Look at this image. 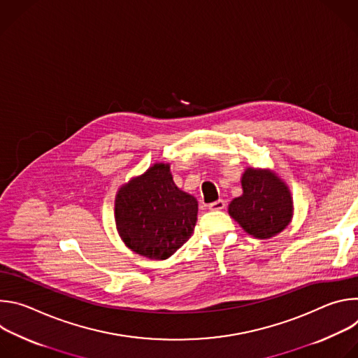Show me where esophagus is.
I'll return each mask as SVG.
<instances>
[{"instance_id":"34e87169","label":"esophagus","mask_w":358,"mask_h":358,"mask_svg":"<svg viewBox=\"0 0 358 358\" xmlns=\"http://www.w3.org/2000/svg\"><path fill=\"white\" fill-rule=\"evenodd\" d=\"M208 208L211 211H222L225 208V201L224 199H218V201H214L211 203H208Z\"/></svg>"}]
</instances>
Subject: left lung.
<instances>
[{"label": "left lung", "mask_w": 358, "mask_h": 358, "mask_svg": "<svg viewBox=\"0 0 358 358\" xmlns=\"http://www.w3.org/2000/svg\"><path fill=\"white\" fill-rule=\"evenodd\" d=\"M242 195L228 206L229 215L242 229L258 239L280 234L293 218V198L287 184L269 169L248 167L242 177Z\"/></svg>", "instance_id": "obj_1"}]
</instances>
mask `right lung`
I'll list each match as a JSON object with an SVG mask.
<instances>
[{
  "instance_id": "add662e5",
  "label": "right lung",
  "mask_w": 358,
  "mask_h": 358,
  "mask_svg": "<svg viewBox=\"0 0 358 358\" xmlns=\"http://www.w3.org/2000/svg\"><path fill=\"white\" fill-rule=\"evenodd\" d=\"M196 214V198L176 185L169 163H156L130 178L115 198L119 236L152 261L169 259L191 238Z\"/></svg>"
}]
</instances>
